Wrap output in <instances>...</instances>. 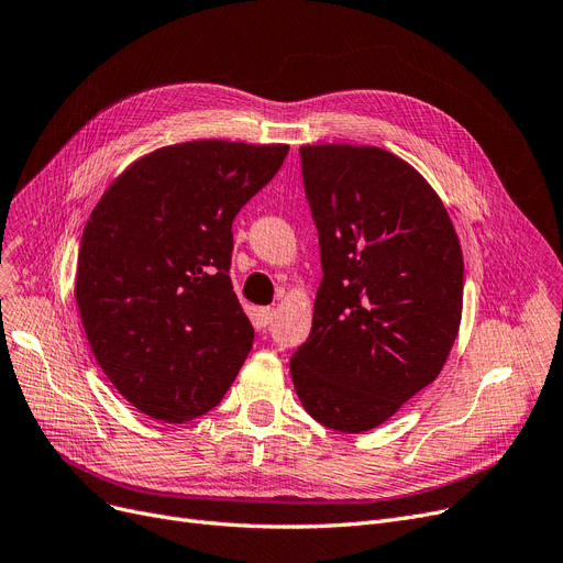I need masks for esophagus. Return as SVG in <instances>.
<instances>
[{
  "instance_id": "esophagus-1",
  "label": "esophagus",
  "mask_w": 563,
  "mask_h": 563,
  "mask_svg": "<svg viewBox=\"0 0 563 563\" xmlns=\"http://www.w3.org/2000/svg\"><path fill=\"white\" fill-rule=\"evenodd\" d=\"M262 324H272L276 320V308H260Z\"/></svg>"
}]
</instances>
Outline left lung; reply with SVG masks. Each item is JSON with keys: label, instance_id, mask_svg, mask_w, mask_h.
<instances>
[{"label": "left lung", "instance_id": "1", "mask_svg": "<svg viewBox=\"0 0 563 563\" xmlns=\"http://www.w3.org/2000/svg\"><path fill=\"white\" fill-rule=\"evenodd\" d=\"M299 154L324 276L291 382L317 423L356 434L442 373L462 314V251L442 200L402 158L352 144Z\"/></svg>", "mask_w": 563, "mask_h": 563}]
</instances>
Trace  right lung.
I'll return each instance as SVG.
<instances>
[{"label":"right lung","instance_id":"add662e5","mask_svg":"<svg viewBox=\"0 0 563 563\" xmlns=\"http://www.w3.org/2000/svg\"><path fill=\"white\" fill-rule=\"evenodd\" d=\"M287 144L195 140L135 161L96 205L76 301L91 352L133 407L165 423L223 400L253 347L232 291V221Z\"/></svg>","mask_w":563,"mask_h":563}]
</instances>
